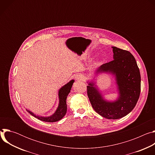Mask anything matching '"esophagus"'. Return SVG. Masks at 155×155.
Here are the masks:
<instances>
[{"mask_svg": "<svg viewBox=\"0 0 155 155\" xmlns=\"http://www.w3.org/2000/svg\"><path fill=\"white\" fill-rule=\"evenodd\" d=\"M75 78L76 80H83L84 78V77L83 74H77L75 77Z\"/></svg>", "mask_w": 155, "mask_h": 155, "instance_id": "esophagus-1", "label": "esophagus"}]
</instances>
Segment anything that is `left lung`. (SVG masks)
Masks as SVG:
<instances>
[{"label":"left lung","mask_w":155,"mask_h":155,"mask_svg":"<svg viewBox=\"0 0 155 155\" xmlns=\"http://www.w3.org/2000/svg\"><path fill=\"white\" fill-rule=\"evenodd\" d=\"M112 48L114 60L97 68L94 72V78L102 73L113 75L119 97L113 101L104 99L93 80L87 81V93L93 108L98 114L107 119L117 120L129 114L135 107L140 96L141 78L133 55L115 47Z\"/></svg>","instance_id":"left-lung-1"}]
</instances>
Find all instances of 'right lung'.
Returning a JSON list of instances; mask_svg holds the SVG:
<instances>
[{"label":"right lung","mask_w":155,"mask_h":155,"mask_svg":"<svg viewBox=\"0 0 155 155\" xmlns=\"http://www.w3.org/2000/svg\"><path fill=\"white\" fill-rule=\"evenodd\" d=\"M74 80H71L67 84H64L62 86L58 91V97H59V104L55 112L50 117H42L40 115H37L32 112L30 110L26 109L28 112H29L31 115L37 118V119L45 121V122H56L61 120L67 112V104H66V100L69 93L71 92V88L73 83H74Z\"/></svg>","instance_id":"add662e5"}]
</instances>
